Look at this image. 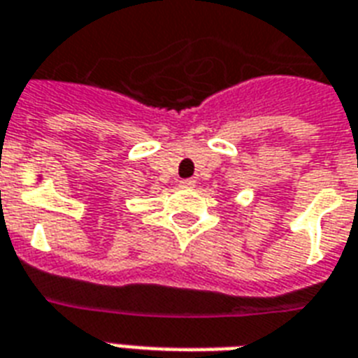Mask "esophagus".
<instances>
[{
  "mask_svg": "<svg viewBox=\"0 0 358 358\" xmlns=\"http://www.w3.org/2000/svg\"><path fill=\"white\" fill-rule=\"evenodd\" d=\"M179 185H181V189H192V187H194V181H192V179H185V181H181Z\"/></svg>",
  "mask_w": 358,
  "mask_h": 358,
  "instance_id": "1",
  "label": "esophagus"
}]
</instances>
